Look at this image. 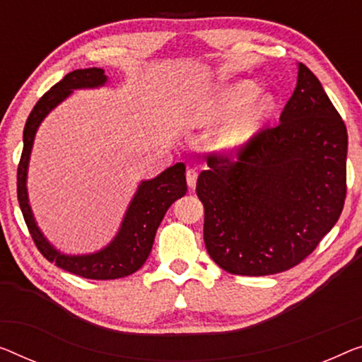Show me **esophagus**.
Instances as JSON below:
<instances>
[{
	"instance_id": "34e87169",
	"label": "esophagus",
	"mask_w": 362,
	"mask_h": 362,
	"mask_svg": "<svg viewBox=\"0 0 362 362\" xmlns=\"http://www.w3.org/2000/svg\"><path fill=\"white\" fill-rule=\"evenodd\" d=\"M197 179H198V172L197 169H187V183L190 188L197 187Z\"/></svg>"
}]
</instances>
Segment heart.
Masks as SVG:
<instances>
[{"label":"heart","mask_w":362,"mask_h":362,"mask_svg":"<svg viewBox=\"0 0 362 362\" xmlns=\"http://www.w3.org/2000/svg\"><path fill=\"white\" fill-rule=\"evenodd\" d=\"M260 93L262 88L253 81H239L221 89L203 107L198 113V122L202 125H214L228 118L213 134L216 149L234 153L255 136L276 107L274 95L263 94L259 98Z\"/></svg>","instance_id":"obj_1"}]
</instances>
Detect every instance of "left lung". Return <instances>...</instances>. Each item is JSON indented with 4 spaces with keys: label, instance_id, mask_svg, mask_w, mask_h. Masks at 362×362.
I'll list each match as a JSON object with an SVG mask.
<instances>
[{
    "label": "left lung",
    "instance_id": "1",
    "mask_svg": "<svg viewBox=\"0 0 362 362\" xmlns=\"http://www.w3.org/2000/svg\"><path fill=\"white\" fill-rule=\"evenodd\" d=\"M279 123L235 158L209 156L197 180L204 245L216 265L242 276L293 268L330 233L346 198L348 133L305 64Z\"/></svg>",
    "mask_w": 362,
    "mask_h": 362
}]
</instances>
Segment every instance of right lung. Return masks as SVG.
Returning <instances> with one entry per match:
<instances>
[{
	"label": "right lung",
	"instance_id": "add662e5",
	"mask_svg": "<svg viewBox=\"0 0 362 362\" xmlns=\"http://www.w3.org/2000/svg\"><path fill=\"white\" fill-rule=\"evenodd\" d=\"M107 83L105 71L102 68L74 69L68 73L60 83H57L48 93L43 94L32 109L24 127V148L18 167V199L24 221L34 239L37 249L48 262L58 268L88 279H117L138 272L148 260L153 249L156 230L163 221L167 209L175 199L187 193L185 164L177 163L158 177L143 180L136 188L128 209L123 216L122 226L117 235L104 249L86 255H66L55 249L43 235L32 213L27 195V169L35 133L48 113L58 104L71 95L76 89H95Z\"/></svg>",
	"mask_w": 362,
	"mask_h": 362
}]
</instances>
